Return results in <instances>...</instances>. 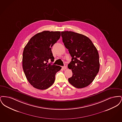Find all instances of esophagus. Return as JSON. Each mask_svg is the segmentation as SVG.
I'll return each instance as SVG.
<instances>
[{"label":"esophagus","instance_id":"1","mask_svg":"<svg viewBox=\"0 0 122 122\" xmlns=\"http://www.w3.org/2000/svg\"><path fill=\"white\" fill-rule=\"evenodd\" d=\"M62 69H63V70H66V69H67V67L65 66H63V67H62Z\"/></svg>","mask_w":122,"mask_h":122}]
</instances>
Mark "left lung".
<instances>
[{"instance_id": "1", "label": "left lung", "mask_w": 122, "mask_h": 122, "mask_svg": "<svg viewBox=\"0 0 122 122\" xmlns=\"http://www.w3.org/2000/svg\"><path fill=\"white\" fill-rule=\"evenodd\" d=\"M64 45L72 57L68 67L73 75L68 79L77 88L88 86L95 79L100 68L99 56L97 48L85 35L70 31L61 32Z\"/></svg>"}]
</instances>
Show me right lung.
<instances>
[{
  "instance_id": "add662e5",
  "label": "right lung",
  "mask_w": 122,
  "mask_h": 122,
  "mask_svg": "<svg viewBox=\"0 0 122 122\" xmlns=\"http://www.w3.org/2000/svg\"><path fill=\"white\" fill-rule=\"evenodd\" d=\"M61 36L60 31L45 30L32 36L24 49L22 67L28 81L33 87L45 90L55 81L61 67L47 64L54 61L51 48Z\"/></svg>"
}]
</instances>
